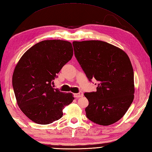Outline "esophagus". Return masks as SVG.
I'll return each mask as SVG.
<instances>
[{
	"mask_svg": "<svg viewBox=\"0 0 152 152\" xmlns=\"http://www.w3.org/2000/svg\"><path fill=\"white\" fill-rule=\"evenodd\" d=\"M83 92L82 91H80L78 93H75V94H74V96L76 98H79V97H82L83 96Z\"/></svg>",
	"mask_w": 152,
	"mask_h": 152,
	"instance_id": "1",
	"label": "esophagus"
}]
</instances>
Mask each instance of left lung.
I'll use <instances>...</instances> for the list:
<instances>
[{"mask_svg": "<svg viewBox=\"0 0 152 152\" xmlns=\"http://www.w3.org/2000/svg\"><path fill=\"white\" fill-rule=\"evenodd\" d=\"M74 55L89 81H98L96 91L85 93L89 120L110 125L125 115L134 99V72L125 51L101 40L74 41Z\"/></svg>", "mask_w": 152, "mask_h": 152, "instance_id": "obj_1", "label": "left lung"}]
</instances>
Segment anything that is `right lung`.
I'll return each mask as SVG.
<instances>
[{"label":"right lung","instance_id":"1","mask_svg":"<svg viewBox=\"0 0 152 152\" xmlns=\"http://www.w3.org/2000/svg\"><path fill=\"white\" fill-rule=\"evenodd\" d=\"M72 44L61 40L40 42L19 61L12 76L18 104L31 120L47 125L63 116V109L74 99L52 85L57 74L72 59Z\"/></svg>","mask_w":152,"mask_h":152}]
</instances>
